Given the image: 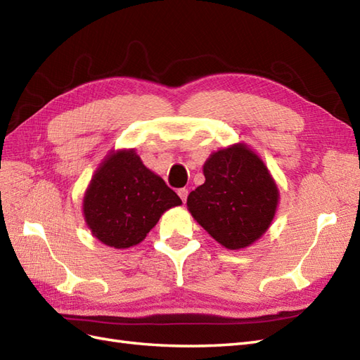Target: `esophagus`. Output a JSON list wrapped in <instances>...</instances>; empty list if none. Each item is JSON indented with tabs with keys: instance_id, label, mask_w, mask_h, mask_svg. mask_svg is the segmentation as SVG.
I'll use <instances>...</instances> for the list:
<instances>
[{
	"instance_id": "esophagus-1",
	"label": "esophagus",
	"mask_w": 360,
	"mask_h": 360,
	"mask_svg": "<svg viewBox=\"0 0 360 360\" xmlns=\"http://www.w3.org/2000/svg\"><path fill=\"white\" fill-rule=\"evenodd\" d=\"M178 195H179V198L182 199L184 204H186V200H187V198H188V190H187V188H179V190H178Z\"/></svg>"
}]
</instances>
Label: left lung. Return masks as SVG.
Here are the masks:
<instances>
[{"instance_id": "obj_1", "label": "left lung", "mask_w": 360, "mask_h": 360, "mask_svg": "<svg viewBox=\"0 0 360 360\" xmlns=\"http://www.w3.org/2000/svg\"><path fill=\"white\" fill-rule=\"evenodd\" d=\"M205 182L187 198L191 216L228 250H240L269 228L278 190L263 161L246 146L219 150L204 165Z\"/></svg>"}]
</instances>
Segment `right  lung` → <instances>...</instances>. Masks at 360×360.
Instances as JSON below:
<instances>
[{"mask_svg":"<svg viewBox=\"0 0 360 360\" xmlns=\"http://www.w3.org/2000/svg\"><path fill=\"white\" fill-rule=\"evenodd\" d=\"M182 200L144 167L134 150H122L101 164L84 200L86 224L100 242L129 248L144 240L165 210Z\"/></svg>","mask_w":360,"mask_h":360,"instance_id":"right-lung-1","label":"right lung"}]
</instances>
